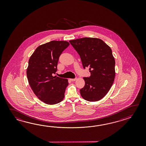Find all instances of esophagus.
Instances as JSON below:
<instances>
[{
    "mask_svg": "<svg viewBox=\"0 0 146 146\" xmlns=\"http://www.w3.org/2000/svg\"><path fill=\"white\" fill-rule=\"evenodd\" d=\"M76 80H77L76 78H74V79H70V80L72 81H75Z\"/></svg>",
    "mask_w": 146,
    "mask_h": 146,
    "instance_id": "obj_1",
    "label": "esophagus"
}]
</instances>
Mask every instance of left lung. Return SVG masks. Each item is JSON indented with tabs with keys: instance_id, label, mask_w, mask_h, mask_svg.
<instances>
[{
	"instance_id": "obj_1",
	"label": "left lung",
	"mask_w": 146,
	"mask_h": 146,
	"mask_svg": "<svg viewBox=\"0 0 146 146\" xmlns=\"http://www.w3.org/2000/svg\"><path fill=\"white\" fill-rule=\"evenodd\" d=\"M80 57L84 68H89L91 76L84 77V87L81 96L88 101L96 102L108 93L115 77V61L111 48L103 40L84 37L69 40Z\"/></svg>"
}]
</instances>
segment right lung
Wrapping results in <instances>:
<instances>
[{"label": "right lung", "instance_id": "1", "mask_svg": "<svg viewBox=\"0 0 146 146\" xmlns=\"http://www.w3.org/2000/svg\"><path fill=\"white\" fill-rule=\"evenodd\" d=\"M69 45L67 41H50L37 47L29 60V84L35 96L47 104H57L64 98L68 79L53 75L57 71L59 56Z\"/></svg>", "mask_w": 146, "mask_h": 146}]
</instances>
